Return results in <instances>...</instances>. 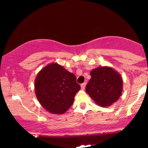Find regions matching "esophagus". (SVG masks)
Listing matches in <instances>:
<instances>
[{
    "mask_svg": "<svg viewBox=\"0 0 148 148\" xmlns=\"http://www.w3.org/2000/svg\"><path fill=\"white\" fill-rule=\"evenodd\" d=\"M86 83H83V84H81V88H82V90H84L85 88H86Z\"/></svg>",
    "mask_w": 148,
    "mask_h": 148,
    "instance_id": "1",
    "label": "esophagus"
}]
</instances>
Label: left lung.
Segmentation results:
<instances>
[{
    "instance_id": "left-lung-1",
    "label": "left lung",
    "mask_w": 148,
    "mask_h": 148,
    "mask_svg": "<svg viewBox=\"0 0 148 148\" xmlns=\"http://www.w3.org/2000/svg\"><path fill=\"white\" fill-rule=\"evenodd\" d=\"M86 90L100 106H109L122 94L123 80L120 75L110 67L101 66L92 70Z\"/></svg>"
}]
</instances>
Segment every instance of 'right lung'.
Wrapping results in <instances>:
<instances>
[{
    "mask_svg": "<svg viewBox=\"0 0 148 148\" xmlns=\"http://www.w3.org/2000/svg\"><path fill=\"white\" fill-rule=\"evenodd\" d=\"M81 87L76 77L57 63L45 66L35 80L38 100L46 110L53 114H63L71 106Z\"/></svg>",
    "mask_w": 148,
    "mask_h": 148,
    "instance_id": "right-lung-1",
    "label": "right lung"
}]
</instances>
